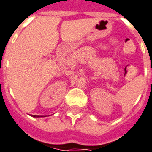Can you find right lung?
I'll return each instance as SVG.
<instances>
[{
    "label": "right lung",
    "mask_w": 152,
    "mask_h": 152,
    "mask_svg": "<svg viewBox=\"0 0 152 152\" xmlns=\"http://www.w3.org/2000/svg\"><path fill=\"white\" fill-rule=\"evenodd\" d=\"M33 117H36V118H37V117H42V116H40V115H32Z\"/></svg>",
    "instance_id": "right-lung-1"
}]
</instances>
